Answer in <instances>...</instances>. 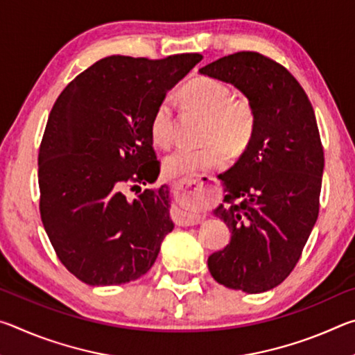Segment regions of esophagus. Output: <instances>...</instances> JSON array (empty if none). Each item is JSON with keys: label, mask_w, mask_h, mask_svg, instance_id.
<instances>
[{"label": "esophagus", "mask_w": 355, "mask_h": 355, "mask_svg": "<svg viewBox=\"0 0 355 355\" xmlns=\"http://www.w3.org/2000/svg\"><path fill=\"white\" fill-rule=\"evenodd\" d=\"M173 189L177 191L178 196H183L184 199H208L211 196V188H209L208 183L202 178H182L180 182L173 184ZM203 218L200 214L196 213H183L178 218L180 225H197L200 224Z\"/></svg>", "instance_id": "obj_1"}]
</instances>
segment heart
<instances>
[{
  "label": "heart",
  "mask_w": 355,
  "mask_h": 355,
  "mask_svg": "<svg viewBox=\"0 0 355 355\" xmlns=\"http://www.w3.org/2000/svg\"><path fill=\"white\" fill-rule=\"evenodd\" d=\"M182 97L192 111L207 116L199 148H177L163 161L167 177L177 178L197 172L214 171L227 163L228 152L248 150L257 130V111L252 101L233 97L232 87L211 76H199L188 83ZM150 139L156 147H169L175 135V111L171 98L156 105L150 117Z\"/></svg>",
  "instance_id": "heart-1"
}]
</instances>
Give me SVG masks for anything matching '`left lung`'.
<instances>
[{"mask_svg": "<svg viewBox=\"0 0 355 355\" xmlns=\"http://www.w3.org/2000/svg\"><path fill=\"white\" fill-rule=\"evenodd\" d=\"M199 71L233 84L257 111L250 146L219 177L227 194L214 214L232 239L209 255L208 269L232 290H272L297 264L320 213L324 150L313 106L284 65L257 51Z\"/></svg>", "mask_w": 355, "mask_h": 355, "instance_id": "obj_1", "label": "left lung"}]
</instances>
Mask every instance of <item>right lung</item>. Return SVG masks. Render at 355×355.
I'll return each mask as SVG.
<instances>
[{
    "mask_svg": "<svg viewBox=\"0 0 355 355\" xmlns=\"http://www.w3.org/2000/svg\"><path fill=\"white\" fill-rule=\"evenodd\" d=\"M199 53L164 59L110 56L67 84L39 150L40 218L61 263L92 286L120 285L153 266L173 230L150 117ZM138 197L128 199V191Z\"/></svg>",
    "mask_w": 355,
    "mask_h": 355,
    "instance_id": "obj_1",
    "label": "right lung"
}]
</instances>
